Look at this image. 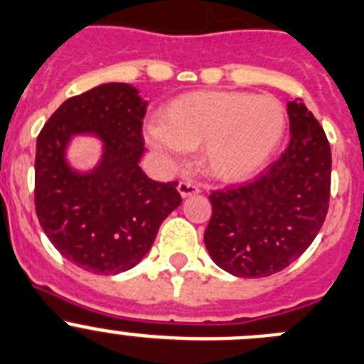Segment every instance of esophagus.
Returning <instances> with one entry per match:
<instances>
[{"label": "esophagus", "mask_w": 364, "mask_h": 364, "mask_svg": "<svg viewBox=\"0 0 364 364\" xmlns=\"http://www.w3.org/2000/svg\"><path fill=\"white\" fill-rule=\"evenodd\" d=\"M178 190L179 193H181L183 199L190 198V196H193V193H199V186L193 185L192 181H179Z\"/></svg>", "instance_id": "1"}]
</instances>
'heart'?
Instances as JSON below:
<instances>
[{
  "label": "heart",
  "instance_id": "b5f03b06",
  "mask_svg": "<svg viewBox=\"0 0 364 364\" xmlns=\"http://www.w3.org/2000/svg\"><path fill=\"white\" fill-rule=\"evenodd\" d=\"M285 132V107L269 95L193 91L174 98L147 129V141L171 161L201 147L203 168L226 183L260 172Z\"/></svg>",
  "mask_w": 364,
  "mask_h": 364
}]
</instances>
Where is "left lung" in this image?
I'll return each instance as SVG.
<instances>
[{"mask_svg":"<svg viewBox=\"0 0 364 364\" xmlns=\"http://www.w3.org/2000/svg\"><path fill=\"white\" fill-rule=\"evenodd\" d=\"M291 141L280 158L251 183L210 193L205 232L220 269L264 278L300 257L327 217L332 156L320 122L300 98L287 102Z\"/></svg>","mask_w":364,"mask_h":364,"instance_id":"1","label":"left lung"}]
</instances>
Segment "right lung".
Listing matches in <instances>:
<instances>
[{
    "mask_svg": "<svg viewBox=\"0 0 364 364\" xmlns=\"http://www.w3.org/2000/svg\"><path fill=\"white\" fill-rule=\"evenodd\" d=\"M145 109L131 84H100L68 98L37 136V219L64 259L90 273L118 274L141 262L165 217L181 205L178 183L141 171ZM75 135L101 144L91 171L67 159Z\"/></svg>",
    "mask_w": 364,
    "mask_h": 364,
    "instance_id": "right-lung-1",
    "label": "right lung"
}]
</instances>
